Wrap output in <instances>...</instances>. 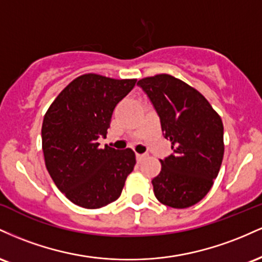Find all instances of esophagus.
Here are the masks:
<instances>
[{
    "mask_svg": "<svg viewBox=\"0 0 262 262\" xmlns=\"http://www.w3.org/2000/svg\"><path fill=\"white\" fill-rule=\"evenodd\" d=\"M144 159H145V155H143V154H137V161H138V162H143Z\"/></svg>",
    "mask_w": 262,
    "mask_h": 262,
    "instance_id": "34e87169",
    "label": "esophagus"
}]
</instances>
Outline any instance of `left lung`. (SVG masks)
Wrapping results in <instances>:
<instances>
[{
    "label": "left lung",
    "mask_w": 262,
    "mask_h": 262,
    "mask_svg": "<svg viewBox=\"0 0 262 262\" xmlns=\"http://www.w3.org/2000/svg\"><path fill=\"white\" fill-rule=\"evenodd\" d=\"M154 104L173 154L152 179L155 197L171 208H187L203 200L221 170L223 122L194 87L169 74L138 81Z\"/></svg>",
    "instance_id": "1"
}]
</instances>
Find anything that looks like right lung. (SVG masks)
Returning <instances> with one entry per match:
<instances>
[{"label": "right lung", "mask_w": 262, "mask_h": 262, "mask_svg": "<svg viewBox=\"0 0 262 262\" xmlns=\"http://www.w3.org/2000/svg\"><path fill=\"white\" fill-rule=\"evenodd\" d=\"M137 79L98 74L77 76L48 108L41 125L45 166L68 200L87 209L114 202L134 169L132 149L100 148L114 107L132 91Z\"/></svg>", "instance_id": "add662e5"}]
</instances>
